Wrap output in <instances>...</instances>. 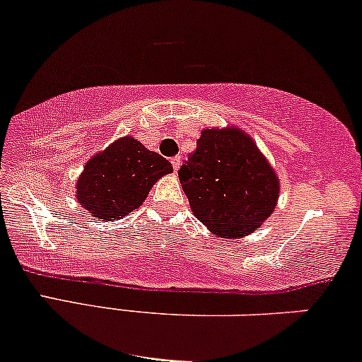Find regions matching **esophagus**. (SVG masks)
<instances>
[{
	"label": "esophagus",
	"instance_id": "34e87169",
	"mask_svg": "<svg viewBox=\"0 0 362 362\" xmlns=\"http://www.w3.org/2000/svg\"><path fill=\"white\" fill-rule=\"evenodd\" d=\"M171 164H173V170H175V173L180 170V166H181V156H175L171 159Z\"/></svg>",
	"mask_w": 362,
	"mask_h": 362
}]
</instances>
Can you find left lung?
I'll return each mask as SVG.
<instances>
[{
    "label": "left lung",
    "mask_w": 362,
    "mask_h": 362,
    "mask_svg": "<svg viewBox=\"0 0 362 362\" xmlns=\"http://www.w3.org/2000/svg\"><path fill=\"white\" fill-rule=\"evenodd\" d=\"M192 214L219 238H243L273 214L276 171L250 134L236 126L203 129L177 171Z\"/></svg>",
    "instance_id": "left-lung-1"
}]
</instances>
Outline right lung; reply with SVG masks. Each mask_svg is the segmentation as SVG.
<instances>
[{
	"label": "right lung",
	"instance_id": "right-lung-1",
	"mask_svg": "<svg viewBox=\"0 0 362 362\" xmlns=\"http://www.w3.org/2000/svg\"><path fill=\"white\" fill-rule=\"evenodd\" d=\"M173 173L168 159L124 136L84 164L76 182L81 208L100 221H118L146 199L154 182Z\"/></svg>",
	"mask_w": 362,
	"mask_h": 362
}]
</instances>
